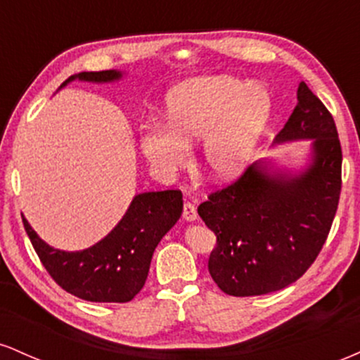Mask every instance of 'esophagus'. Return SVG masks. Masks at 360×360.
<instances>
[{"mask_svg":"<svg viewBox=\"0 0 360 360\" xmlns=\"http://www.w3.org/2000/svg\"><path fill=\"white\" fill-rule=\"evenodd\" d=\"M183 218L186 221H194L198 218L196 206H194L193 203H189V201H186L183 206Z\"/></svg>","mask_w":360,"mask_h":360,"instance_id":"34e87169","label":"esophagus"}]
</instances>
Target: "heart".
<instances>
[{
	"instance_id": "1",
	"label": "heart",
	"mask_w": 360,
	"mask_h": 360,
	"mask_svg": "<svg viewBox=\"0 0 360 360\" xmlns=\"http://www.w3.org/2000/svg\"><path fill=\"white\" fill-rule=\"evenodd\" d=\"M272 115L264 86L237 77L208 76L177 84L164 103L166 127L142 137V150L159 171L188 162V147L203 139L205 166L218 179L237 176L249 164Z\"/></svg>"
}]
</instances>
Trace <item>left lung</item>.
<instances>
[{
	"mask_svg": "<svg viewBox=\"0 0 360 360\" xmlns=\"http://www.w3.org/2000/svg\"><path fill=\"white\" fill-rule=\"evenodd\" d=\"M295 140H311V162L300 174L272 171L260 160L198 206L217 235L208 271L226 295L259 296L289 286L328 237L342 189V147L333 117L303 81L274 146Z\"/></svg>",
	"mask_w": 360,
	"mask_h": 360,
	"instance_id": "1",
	"label": "left lung"
}]
</instances>
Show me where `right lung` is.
I'll list each match as a JSON object with an SVG mask.
<instances>
[{
    "instance_id": "right-lung-1",
    "label": "right lung",
    "mask_w": 360,
    "mask_h": 360,
    "mask_svg": "<svg viewBox=\"0 0 360 360\" xmlns=\"http://www.w3.org/2000/svg\"><path fill=\"white\" fill-rule=\"evenodd\" d=\"M120 71L79 72L74 79L113 82L122 79ZM183 213V193L177 189L137 194L127 213L111 232L93 247L77 252L53 249L22 217L23 226L40 262L52 279L71 295L94 303H127L146 284L157 243Z\"/></svg>"
}]
</instances>
